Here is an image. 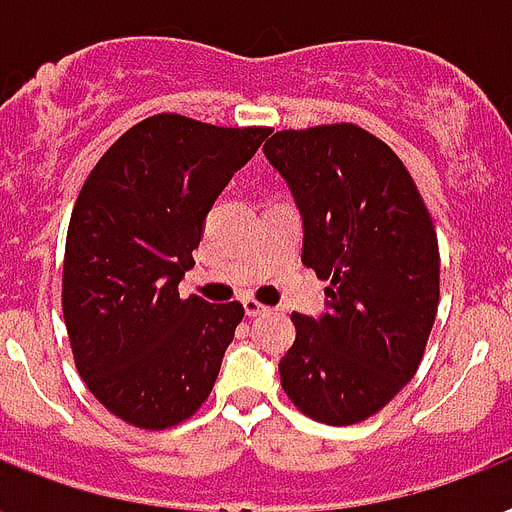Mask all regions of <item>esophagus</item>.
I'll use <instances>...</instances> for the list:
<instances>
[{"label": "esophagus", "instance_id": "esophagus-1", "mask_svg": "<svg viewBox=\"0 0 512 512\" xmlns=\"http://www.w3.org/2000/svg\"><path fill=\"white\" fill-rule=\"evenodd\" d=\"M243 310L248 318H259V315H264V312H267V307H264V304H259L256 299H243Z\"/></svg>", "mask_w": 512, "mask_h": 512}]
</instances>
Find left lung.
Instances as JSON below:
<instances>
[{
	"label": "left lung",
	"instance_id": "obj_1",
	"mask_svg": "<svg viewBox=\"0 0 512 512\" xmlns=\"http://www.w3.org/2000/svg\"><path fill=\"white\" fill-rule=\"evenodd\" d=\"M299 208L301 261L326 312H293L280 382L307 417L355 425L417 374L438 312V237L398 154L358 125L280 130L264 146Z\"/></svg>",
	"mask_w": 512,
	"mask_h": 512
}]
</instances>
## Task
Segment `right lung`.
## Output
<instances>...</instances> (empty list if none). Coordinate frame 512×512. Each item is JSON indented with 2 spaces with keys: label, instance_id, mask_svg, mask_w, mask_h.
<instances>
[{
  "label": "right lung",
  "instance_id": "right-lung-1",
  "mask_svg": "<svg viewBox=\"0 0 512 512\" xmlns=\"http://www.w3.org/2000/svg\"><path fill=\"white\" fill-rule=\"evenodd\" d=\"M267 128L157 114L98 160L63 259V318L79 376L114 417L162 430L213 390L243 304L181 299L205 219Z\"/></svg>",
  "mask_w": 512,
  "mask_h": 512
}]
</instances>
